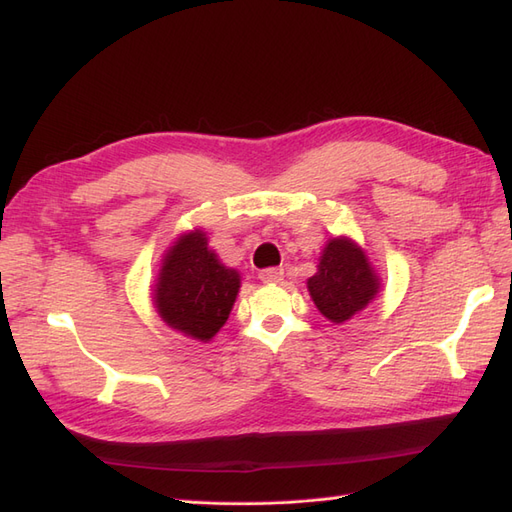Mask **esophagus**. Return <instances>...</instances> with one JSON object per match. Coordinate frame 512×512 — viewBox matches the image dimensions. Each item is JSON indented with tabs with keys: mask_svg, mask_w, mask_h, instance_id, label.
Here are the masks:
<instances>
[{
	"mask_svg": "<svg viewBox=\"0 0 512 512\" xmlns=\"http://www.w3.org/2000/svg\"><path fill=\"white\" fill-rule=\"evenodd\" d=\"M258 277H260V282H265V284H277V282L284 280V269H282V267L262 269V271L258 273Z\"/></svg>",
	"mask_w": 512,
	"mask_h": 512,
	"instance_id": "34e87169",
	"label": "esophagus"
}]
</instances>
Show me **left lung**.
I'll use <instances>...</instances> for the list:
<instances>
[{"label":"left lung","instance_id":"obj_1","mask_svg":"<svg viewBox=\"0 0 512 512\" xmlns=\"http://www.w3.org/2000/svg\"><path fill=\"white\" fill-rule=\"evenodd\" d=\"M307 288L320 314L339 324L374 299L378 277L361 247L348 239H331L320 256L318 273L307 280Z\"/></svg>","mask_w":512,"mask_h":512}]
</instances>
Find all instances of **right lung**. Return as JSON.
<instances>
[{"label": "right lung", "instance_id": "obj_1", "mask_svg": "<svg viewBox=\"0 0 512 512\" xmlns=\"http://www.w3.org/2000/svg\"><path fill=\"white\" fill-rule=\"evenodd\" d=\"M239 292V273L226 269L203 232H190L170 247L156 290L162 320L200 342L218 333Z\"/></svg>", "mask_w": 512, "mask_h": 512}]
</instances>
